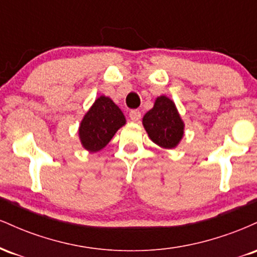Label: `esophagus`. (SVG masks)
<instances>
[{
  "mask_svg": "<svg viewBox=\"0 0 257 257\" xmlns=\"http://www.w3.org/2000/svg\"><path fill=\"white\" fill-rule=\"evenodd\" d=\"M129 117H131V119L134 120V122H138V120L141 118V112L139 110H132L129 112Z\"/></svg>",
  "mask_w": 257,
  "mask_h": 257,
  "instance_id": "esophagus-1",
  "label": "esophagus"
}]
</instances>
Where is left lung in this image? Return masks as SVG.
I'll use <instances>...</instances> for the list:
<instances>
[{
  "label": "left lung",
  "mask_w": 257,
  "mask_h": 257,
  "mask_svg": "<svg viewBox=\"0 0 257 257\" xmlns=\"http://www.w3.org/2000/svg\"><path fill=\"white\" fill-rule=\"evenodd\" d=\"M143 124L155 144L163 149H173L184 135V122L175 104L167 96L157 98L155 106L144 116Z\"/></svg>",
  "instance_id": "left-lung-1"
}]
</instances>
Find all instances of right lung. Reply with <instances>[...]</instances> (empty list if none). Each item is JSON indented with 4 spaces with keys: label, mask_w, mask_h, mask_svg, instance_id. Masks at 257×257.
<instances>
[{
    "label": "right lung",
    "mask_w": 257,
    "mask_h": 257,
    "mask_svg": "<svg viewBox=\"0 0 257 257\" xmlns=\"http://www.w3.org/2000/svg\"><path fill=\"white\" fill-rule=\"evenodd\" d=\"M125 118L120 108L107 96L95 100L79 125V139L85 150L100 151L110 143Z\"/></svg>",
    "instance_id": "1"
}]
</instances>
